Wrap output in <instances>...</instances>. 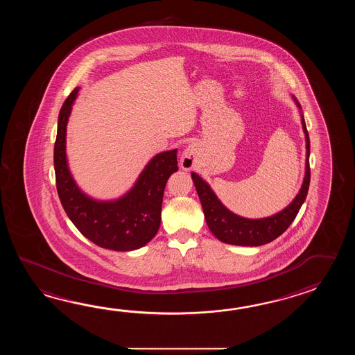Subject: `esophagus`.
Wrapping results in <instances>:
<instances>
[{"label":"esophagus","mask_w":355,"mask_h":355,"mask_svg":"<svg viewBox=\"0 0 355 355\" xmlns=\"http://www.w3.org/2000/svg\"><path fill=\"white\" fill-rule=\"evenodd\" d=\"M196 164V144H189L181 153L180 165L182 170H191Z\"/></svg>","instance_id":"34e87169"}]
</instances>
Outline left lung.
Instances as JSON below:
<instances>
[{
  "label": "left lung",
  "mask_w": 355,
  "mask_h": 355,
  "mask_svg": "<svg viewBox=\"0 0 355 355\" xmlns=\"http://www.w3.org/2000/svg\"><path fill=\"white\" fill-rule=\"evenodd\" d=\"M295 98V104L300 107V103ZM302 127L306 136V173L302 184L300 193L295 196L292 203L286 207L279 213L266 217V218L250 219L243 218L234 214L230 209H227L223 204L220 203L214 191L205 181L196 174L191 173V178L196 185V193L200 199L203 207L205 222L209 227L211 234H214L219 241L236 245V246H261L269 243L277 237H279L291 223L295 220V216L301 209L302 204L306 200L309 193V137L304 118L301 112Z\"/></svg>",
  "instance_id": "8db88e82"
}]
</instances>
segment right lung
Segmentation results:
<instances>
[{"label":"right lung","mask_w":355,"mask_h":355,"mask_svg":"<svg viewBox=\"0 0 355 355\" xmlns=\"http://www.w3.org/2000/svg\"><path fill=\"white\" fill-rule=\"evenodd\" d=\"M78 87L60 107L54 144L55 184L68 218L91 242L104 249L132 251L144 248L159 231L167 179L178 171V150L161 152L146 165L135 187L115 200H96L77 187L68 168L66 130Z\"/></svg>","instance_id":"1"}]
</instances>
